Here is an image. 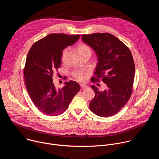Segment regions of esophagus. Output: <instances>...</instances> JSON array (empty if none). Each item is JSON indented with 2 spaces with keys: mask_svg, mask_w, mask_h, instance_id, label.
Returning <instances> with one entry per match:
<instances>
[{
  "mask_svg": "<svg viewBox=\"0 0 159 159\" xmlns=\"http://www.w3.org/2000/svg\"><path fill=\"white\" fill-rule=\"evenodd\" d=\"M80 87H81L82 89H87V88H88V86H87V85H84V84H81V85H80Z\"/></svg>",
  "mask_w": 159,
  "mask_h": 159,
  "instance_id": "34e87169",
  "label": "esophagus"
}]
</instances>
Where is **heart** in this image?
Returning <instances> with one entry per match:
<instances>
[{
    "instance_id": "b5f03b06",
    "label": "heart",
    "mask_w": 159,
    "mask_h": 159,
    "mask_svg": "<svg viewBox=\"0 0 159 159\" xmlns=\"http://www.w3.org/2000/svg\"><path fill=\"white\" fill-rule=\"evenodd\" d=\"M68 52V48H65L63 50L62 52V55H61V58L63 60L66 53ZM78 52L80 54V56H82L86 53H90L91 54V49L87 44H80L78 46ZM74 77L80 82H84L87 77V72L85 71H77L74 74Z\"/></svg>"
}]
</instances>
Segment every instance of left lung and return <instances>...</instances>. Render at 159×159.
I'll return each mask as SVG.
<instances>
[{"label":"left lung","instance_id":"1","mask_svg":"<svg viewBox=\"0 0 159 159\" xmlns=\"http://www.w3.org/2000/svg\"><path fill=\"white\" fill-rule=\"evenodd\" d=\"M82 40L91 47L98 56V62L91 81L106 84L100 92L95 85V93L89 107L94 114L109 117L118 113L128 102L132 93L134 77V63L129 49L118 38L107 33L82 35Z\"/></svg>","mask_w":159,"mask_h":159}]
</instances>
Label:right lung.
Wrapping results in <instances>:
<instances>
[{"instance_id":"1","label":"right lung","mask_w":159,"mask_h":159,"mask_svg":"<svg viewBox=\"0 0 159 159\" xmlns=\"http://www.w3.org/2000/svg\"><path fill=\"white\" fill-rule=\"evenodd\" d=\"M79 38V34H50L34 43L28 52L24 69L25 84L33 102L45 115L63 113L80 89L72 80L58 89L52 79L61 63L62 51Z\"/></svg>"}]
</instances>
